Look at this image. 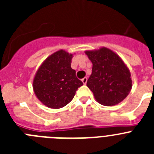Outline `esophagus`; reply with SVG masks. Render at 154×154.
I'll return each mask as SVG.
<instances>
[{
	"label": "esophagus",
	"mask_w": 154,
	"mask_h": 154,
	"mask_svg": "<svg viewBox=\"0 0 154 154\" xmlns=\"http://www.w3.org/2000/svg\"><path fill=\"white\" fill-rule=\"evenodd\" d=\"M87 80H88V79L86 78V77H85V78H83L82 79V82H83V84H86V82H87Z\"/></svg>",
	"instance_id": "esophagus-1"
}]
</instances>
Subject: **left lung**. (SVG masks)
Here are the masks:
<instances>
[{
  "mask_svg": "<svg viewBox=\"0 0 154 154\" xmlns=\"http://www.w3.org/2000/svg\"><path fill=\"white\" fill-rule=\"evenodd\" d=\"M85 54L92 62V75L86 85L96 101L107 106L123 101L132 88L131 75L124 62L106 48Z\"/></svg>",
  "mask_w": 154,
  "mask_h": 154,
  "instance_id": "8db88e82",
  "label": "left lung"
}]
</instances>
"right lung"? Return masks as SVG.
<instances>
[{"label": "right lung", "mask_w": 154, "mask_h": 154, "mask_svg": "<svg viewBox=\"0 0 154 154\" xmlns=\"http://www.w3.org/2000/svg\"><path fill=\"white\" fill-rule=\"evenodd\" d=\"M72 55L63 50L56 51L43 62L37 72L33 88L45 106L60 109L72 100L79 87L83 85L71 68Z\"/></svg>", "instance_id": "obj_1"}]
</instances>
